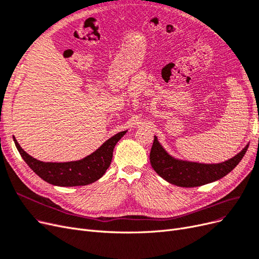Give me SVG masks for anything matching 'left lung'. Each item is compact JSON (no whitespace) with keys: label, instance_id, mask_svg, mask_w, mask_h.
<instances>
[{"label":"left lung","instance_id":"8db88e82","mask_svg":"<svg viewBox=\"0 0 259 259\" xmlns=\"http://www.w3.org/2000/svg\"><path fill=\"white\" fill-rule=\"evenodd\" d=\"M248 144L235 157L221 163H199L177 159L162 147L157 137L149 154V160L157 174L180 187H197L218 181L236 168L247 151Z\"/></svg>","mask_w":259,"mask_h":259}]
</instances>
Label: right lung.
Instances as JSON below:
<instances>
[{"label": "right lung", "instance_id": "1", "mask_svg": "<svg viewBox=\"0 0 259 259\" xmlns=\"http://www.w3.org/2000/svg\"><path fill=\"white\" fill-rule=\"evenodd\" d=\"M126 132L127 130L118 132L105 141L97 151L82 159L69 162L39 161L24 152L15 137L14 142L22 159L40 179L49 184L62 187L85 186L103 177L111 164L115 145L126 135Z\"/></svg>", "mask_w": 259, "mask_h": 259}]
</instances>
